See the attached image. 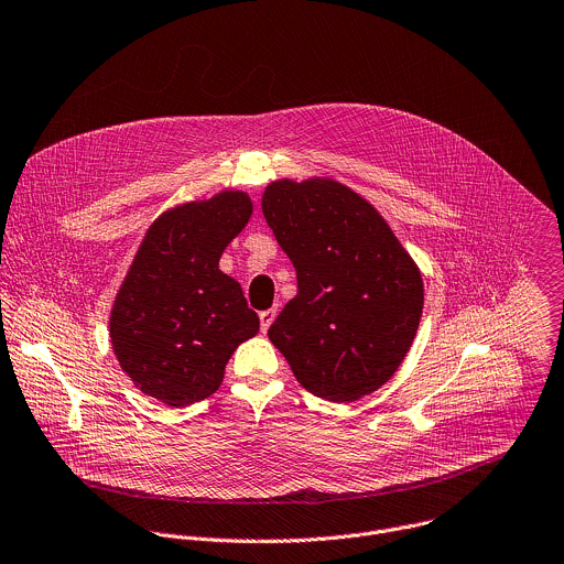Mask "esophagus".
<instances>
[{
  "mask_svg": "<svg viewBox=\"0 0 564 564\" xmlns=\"http://www.w3.org/2000/svg\"><path fill=\"white\" fill-rule=\"evenodd\" d=\"M259 318H261V332L265 334V332L270 329L272 321L276 318V307H272V310H263V312L259 314Z\"/></svg>",
  "mask_w": 564,
  "mask_h": 564,
  "instance_id": "1",
  "label": "esophagus"
}]
</instances>
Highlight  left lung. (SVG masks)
<instances>
[{
    "label": "left lung",
    "mask_w": 564,
    "mask_h": 564,
    "mask_svg": "<svg viewBox=\"0 0 564 564\" xmlns=\"http://www.w3.org/2000/svg\"><path fill=\"white\" fill-rule=\"evenodd\" d=\"M263 217L296 268L299 292L272 345L316 398L354 402L402 365L424 307L422 274L382 215L334 180H279Z\"/></svg>",
    "instance_id": "obj_1"
}]
</instances>
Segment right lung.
<instances>
[{"label": "right lung", "instance_id": "add662e5", "mask_svg": "<svg viewBox=\"0 0 564 564\" xmlns=\"http://www.w3.org/2000/svg\"><path fill=\"white\" fill-rule=\"evenodd\" d=\"M252 202L221 191L162 213L147 230L116 294L109 338L133 384L169 404L213 395L235 349L259 332L241 285L219 270Z\"/></svg>", "mask_w": 564, "mask_h": 564}]
</instances>
